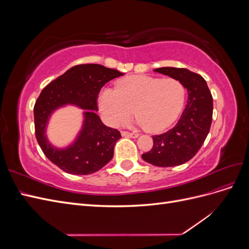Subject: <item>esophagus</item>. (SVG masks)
Returning a JSON list of instances; mask_svg holds the SVG:
<instances>
[{
    "label": "esophagus",
    "instance_id": "obj_1",
    "mask_svg": "<svg viewBox=\"0 0 249 249\" xmlns=\"http://www.w3.org/2000/svg\"><path fill=\"white\" fill-rule=\"evenodd\" d=\"M122 135L124 137H130V138H137L139 135L136 133H130V132H126V131H123Z\"/></svg>",
    "mask_w": 249,
    "mask_h": 249
}]
</instances>
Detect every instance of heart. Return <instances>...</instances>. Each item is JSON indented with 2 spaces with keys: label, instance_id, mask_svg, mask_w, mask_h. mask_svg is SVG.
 Listing matches in <instances>:
<instances>
[{
  "label": "heart",
  "instance_id": "1",
  "mask_svg": "<svg viewBox=\"0 0 249 249\" xmlns=\"http://www.w3.org/2000/svg\"><path fill=\"white\" fill-rule=\"evenodd\" d=\"M185 96V86L178 79L133 76L119 80L115 89L102 90L99 107L112 125L125 124L134 109L140 125L148 132H160L177 119Z\"/></svg>",
  "mask_w": 249,
  "mask_h": 249
}]
</instances>
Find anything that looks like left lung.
<instances>
[{
  "label": "left lung",
  "instance_id": "obj_1",
  "mask_svg": "<svg viewBox=\"0 0 249 249\" xmlns=\"http://www.w3.org/2000/svg\"><path fill=\"white\" fill-rule=\"evenodd\" d=\"M155 71L182 82L188 101L178 124L167 132L154 135L152 149L141 157L158 167L177 166L192 159L208 136L213 117L212 94L198 73L177 67H160Z\"/></svg>",
  "mask_w": 249,
  "mask_h": 249
}]
</instances>
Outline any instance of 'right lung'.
<instances>
[{
    "label": "right lung",
    "instance_id": "add662e5",
    "mask_svg": "<svg viewBox=\"0 0 249 249\" xmlns=\"http://www.w3.org/2000/svg\"><path fill=\"white\" fill-rule=\"evenodd\" d=\"M123 74L100 64H79L42 89L34 105L35 136L43 154L60 169L71 175H90L113 158L114 145L122 135L105 125L95 112L102 87ZM65 103L77 104L88 112L77 141L70 148L57 150L45 139L44 129L50 113Z\"/></svg>",
    "mask_w": 249,
    "mask_h": 249
}]
</instances>
